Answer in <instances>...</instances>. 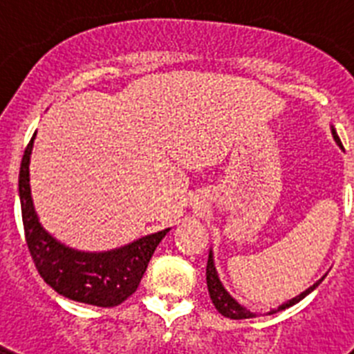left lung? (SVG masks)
<instances>
[{
    "label": "left lung",
    "mask_w": 354,
    "mask_h": 354,
    "mask_svg": "<svg viewBox=\"0 0 354 354\" xmlns=\"http://www.w3.org/2000/svg\"><path fill=\"white\" fill-rule=\"evenodd\" d=\"M331 134H333V140L337 142V145L342 147V143H340V138L339 134H337L335 127L331 126ZM205 277H207V289H209V296H211L212 303H214L216 310L220 312L221 315H225V317H230V319H250V317H255V314L253 312H250L248 308H245L243 305H239V303L236 301V299L230 296V294L227 292V289L223 287V283L220 282V277H218V271H216V266H214V259H212V252H209V259H207V270H205ZM324 277L321 278V280H317V282L314 283L312 287H308L306 290H303L299 296H296V298L289 299L287 303H282V305L278 306L277 310H271L270 314H274V312H280V310H286V308H289V306L296 305L298 301H301L305 296H308V294L312 292V290L315 289V287L319 286V283L323 282Z\"/></svg>",
    "instance_id": "8db88e82"
}]
</instances>
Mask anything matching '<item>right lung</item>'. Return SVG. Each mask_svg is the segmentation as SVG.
Returning <instances> with one entry per match:
<instances>
[{"instance_id": "right-lung-1", "label": "right lung", "mask_w": 354, "mask_h": 354, "mask_svg": "<svg viewBox=\"0 0 354 354\" xmlns=\"http://www.w3.org/2000/svg\"><path fill=\"white\" fill-rule=\"evenodd\" d=\"M33 138L24 150L19 171V198L30 255L44 282L74 301L117 306L138 289L150 257L170 228L149 234L109 252H80L56 241L40 225L30 189V156Z\"/></svg>"}]
</instances>
